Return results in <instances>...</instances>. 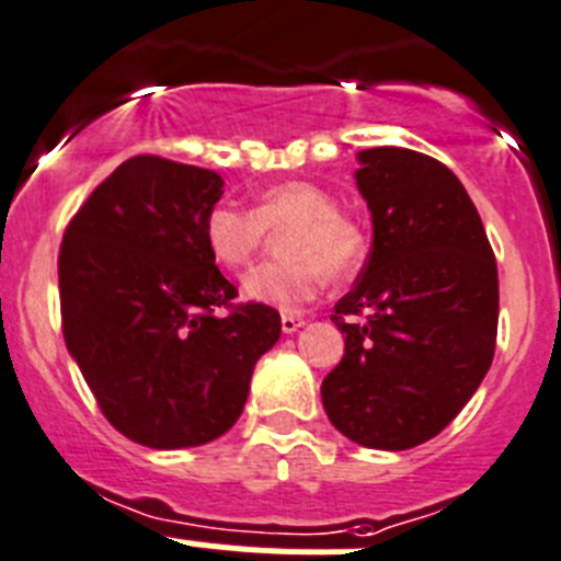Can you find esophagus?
<instances>
[{
    "label": "esophagus",
    "instance_id": "obj_1",
    "mask_svg": "<svg viewBox=\"0 0 561 561\" xmlns=\"http://www.w3.org/2000/svg\"><path fill=\"white\" fill-rule=\"evenodd\" d=\"M299 327H305L302 316H294V313H283V316H280V330L286 332V335H291V332H297Z\"/></svg>",
    "mask_w": 561,
    "mask_h": 561
}]
</instances>
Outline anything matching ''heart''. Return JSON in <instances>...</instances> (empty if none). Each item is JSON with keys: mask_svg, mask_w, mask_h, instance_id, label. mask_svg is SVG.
Segmentation results:
<instances>
[{"mask_svg": "<svg viewBox=\"0 0 561 561\" xmlns=\"http://www.w3.org/2000/svg\"><path fill=\"white\" fill-rule=\"evenodd\" d=\"M286 259L267 262L242 280L245 299L278 310H299L324 288L327 275L346 278L365 259V234L341 213L335 196L310 182H280L259 196L256 209L218 204L204 220L215 262L245 270L273 237L283 234Z\"/></svg>", "mask_w": 561, "mask_h": 561, "instance_id": "heart-1", "label": "heart"}]
</instances>
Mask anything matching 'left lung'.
<instances>
[{
    "label": "left lung",
    "mask_w": 561,
    "mask_h": 561,
    "mask_svg": "<svg viewBox=\"0 0 561 561\" xmlns=\"http://www.w3.org/2000/svg\"><path fill=\"white\" fill-rule=\"evenodd\" d=\"M357 160L374 245L335 305L346 348L321 381V403L346 439L409 450L445 431L491 368L496 259L467 187L439 160L401 147Z\"/></svg>",
    "instance_id": "1"
}]
</instances>
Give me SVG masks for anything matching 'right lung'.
Returning a JSON list of instances; mask_svg holds the SVG:
<instances>
[{
  "label": "right lung",
  "instance_id": "right-lung-1",
  "mask_svg": "<svg viewBox=\"0 0 561 561\" xmlns=\"http://www.w3.org/2000/svg\"><path fill=\"white\" fill-rule=\"evenodd\" d=\"M220 196L218 171L138 154L94 187L59 251L70 357L108 423L152 450L224 436L280 337L270 305L215 313L237 297L204 237Z\"/></svg>",
  "mask_w": 561,
  "mask_h": 561
}]
</instances>
